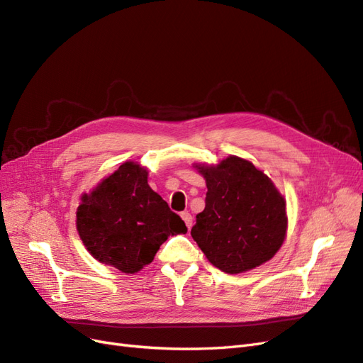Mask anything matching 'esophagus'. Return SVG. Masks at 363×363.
Returning a JSON list of instances; mask_svg holds the SVG:
<instances>
[{"label":"esophagus","mask_w":363,"mask_h":363,"mask_svg":"<svg viewBox=\"0 0 363 363\" xmlns=\"http://www.w3.org/2000/svg\"><path fill=\"white\" fill-rule=\"evenodd\" d=\"M182 218H183V220H184V223H186V227L191 228V227H192V215L189 213V211H183Z\"/></svg>","instance_id":"34e87169"}]
</instances>
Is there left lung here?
<instances>
[{
    "label": "left lung",
    "instance_id": "1",
    "mask_svg": "<svg viewBox=\"0 0 363 363\" xmlns=\"http://www.w3.org/2000/svg\"><path fill=\"white\" fill-rule=\"evenodd\" d=\"M198 169L207 183L206 207L191 235L207 259L230 274L269 261L286 231L285 201L270 179L237 156Z\"/></svg>",
    "mask_w": 363,
    "mask_h": 363
}]
</instances>
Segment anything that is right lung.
<instances>
[{"label":"right lung","mask_w":363,"mask_h":363,"mask_svg":"<svg viewBox=\"0 0 363 363\" xmlns=\"http://www.w3.org/2000/svg\"><path fill=\"white\" fill-rule=\"evenodd\" d=\"M77 228L89 252L104 264L135 273L153 261L169 235L187 231L147 183V169L126 162L82 196Z\"/></svg>","instance_id":"add662e5"}]
</instances>
